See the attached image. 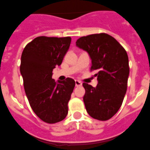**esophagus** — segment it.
I'll list each match as a JSON object with an SVG mask.
<instances>
[{"label":"esophagus","mask_w":150,"mask_h":150,"mask_svg":"<svg viewBox=\"0 0 150 150\" xmlns=\"http://www.w3.org/2000/svg\"><path fill=\"white\" fill-rule=\"evenodd\" d=\"M75 86H82V83L79 81V80H75Z\"/></svg>","instance_id":"esophagus-1"}]
</instances>
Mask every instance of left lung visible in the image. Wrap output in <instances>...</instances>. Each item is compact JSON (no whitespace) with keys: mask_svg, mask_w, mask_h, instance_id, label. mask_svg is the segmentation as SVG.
<instances>
[{"mask_svg":"<svg viewBox=\"0 0 150 150\" xmlns=\"http://www.w3.org/2000/svg\"><path fill=\"white\" fill-rule=\"evenodd\" d=\"M76 45L86 50L92 60L90 71H97L96 87L84 83L86 109L92 118L105 121L122 105L127 89L129 61L124 48L105 33L79 38Z\"/></svg>","mask_w":150,"mask_h":150,"instance_id":"1","label":"left lung"}]
</instances>
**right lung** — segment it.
I'll list each match as a JSON object with an SVG mask.
<instances>
[{
    "instance_id": "obj_1",
    "label": "right lung",
    "mask_w": 150,
    "mask_h": 150,
    "mask_svg": "<svg viewBox=\"0 0 150 150\" xmlns=\"http://www.w3.org/2000/svg\"><path fill=\"white\" fill-rule=\"evenodd\" d=\"M71 42V37L40 36L29 42L22 52L20 72L25 93L34 112L45 123L60 122L68 112L75 81L67 78L56 82L52 72L61 64Z\"/></svg>"
}]
</instances>
